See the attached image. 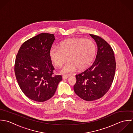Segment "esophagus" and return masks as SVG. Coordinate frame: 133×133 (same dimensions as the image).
<instances>
[{
	"label": "esophagus",
	"mask_w": 133,
	"mask_h": 133,
	"mask_svg": "<svg viewBox=\"0 0 133 133\" xmlns=\"http://www.w3.org/2000/svg\"><path fill=\"white\" fill-rule=\"evenodd\" d=\"M68 77H69V76H67V75H63V79H64V80L67 79Z\"/></svg>",
	"instance_id": "obj_1"
}]
</instances>
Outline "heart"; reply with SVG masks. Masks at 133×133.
Returning <instances> with one entry per match:
<instances>
[{
	"instance_id": "1",
	"label": "heart",
	"mask_w": 133,
	"mask_h": 133,
	"mask_svg": "<svg viewBox=\"0 0 133 133\" xmlns=\"http://www.w3.org/2000/svg\"><path fill=\"white\" fill-rule=\"evenodd\" d=\"M96 53V46L90 39L74 38L61 44L59 48L53 46L49 52L54 64L61 67L67 60L69 61L61 69L62 74H70L78 68H87L92 61Z\"/></svg>"
}]
</instances>
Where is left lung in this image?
Returning a JSON list of instances; mask_svg holds the SVG:
<instances>
[{"mask_svg":"<svg viewBox=\"0 0 133 133\" xmlns=\"http://www.w3.org/2000/svg\"><path fill=\"white\" fill-rule=\"evenodd\" d=\"M90 35L97 44L96 57L90 67L76 75L77 82L74 87L80 98L88 101L101 98L108 91L116 66L114 51L109 44L98 35Z\"/></svg>","mask_w":133,"mask_h":133,"instance_id":"left-lung-1","label":"left lung"}]
</instances>
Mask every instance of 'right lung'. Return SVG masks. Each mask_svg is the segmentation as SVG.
I'll use <instances>...</instances> for the list:
<instances>
[{
  "mask_svg": "<svg viewBox=\"0 0 133 133\" xmlns=\"http://www.w3.org/2000/svg\"><path fill=\"white\" fill-rule=\"evenodd\" d=\"M54 40L53 34L41 33L25 42L16 56L17 83L27 97L35 101L44 102L52 97L62 80L61 75L53 76L49 52Z\"/></svg>",
  "mask_w": 133,
  "mask_h": 133,
  "instance_id": "right-lung-1",
  "label": "right lung"
}]
</instances>
